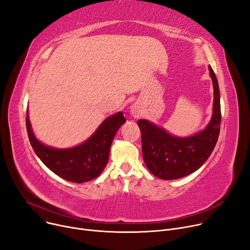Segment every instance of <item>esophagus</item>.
Segmentation results:
<instances>
[{
  "mask_svg": "<svg viewBox=\"0 0 250 250\" xmlns=\"http://www.w3.org/2000/svg\"><path fill=\"white\" fill-rule=\"evenodd\" d=\"M131 113L135 118H139L142 116V111L140 110V107H138L137 105H133L131 108Z\"/></svg>",
  "mask_w": 250,
  "mask_h": 250,
  "instance_id": "obj_1",
  "label": "esophagus"
}]
</instances>
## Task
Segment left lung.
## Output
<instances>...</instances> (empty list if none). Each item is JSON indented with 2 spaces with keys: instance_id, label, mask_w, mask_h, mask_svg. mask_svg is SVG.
Returning <instances> with one entry per match:
<instances>
[{
  "instance_id": "obj_1",
  "label": "left lung",
  "mask_w": 250,
  "mask_h": 250,
  "mask_svg": "<svg viewBox=\"0 0 250 250\" xmlns=\"http://www.w3.org/2000/svg\"><path fill=\"white\" fill-rule=\"evenodd\" d=\"M209 72L213 82L214 104L212 119L206 129L194 136L177 138L147 120L138 121L144 162L151 173L160 179H178L193 173L204 164L216 145L221 123L219 87L210 66Z\"/></svg>"
}]
</instances>
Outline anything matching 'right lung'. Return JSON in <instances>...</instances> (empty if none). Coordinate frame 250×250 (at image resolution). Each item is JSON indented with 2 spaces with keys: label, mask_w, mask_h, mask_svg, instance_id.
Returning a JSON list of instances; mask_svg holds the SVG:
<instances>
[{
  "label": "right lung",
  "mask_w": 250,
  "mask_h": 250,
  "mask_svg": "<svg viewBox=\"0 0 250 250\" xmlns=\"http://www.w3.org/2000/svg\"><path fill=\"white\" fill-rule=\"evenodd\" d=\"M125 121L121 112L113 115L100 125L85 143L71 149H54L38 141L32 132L28 114L26 126L30 143L41 161L61 178L83 183L102 173L108 162L113 138Z\"/></svg>",
  "instance_id": "1"
}]
</instances>
